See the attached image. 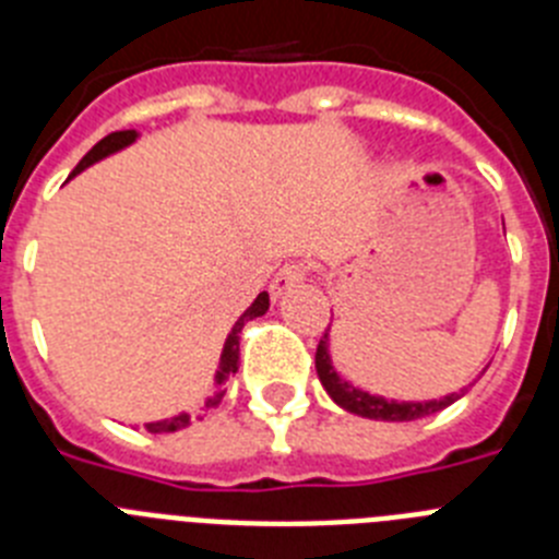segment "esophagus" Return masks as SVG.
Listing matches in <instances>:
<instances>
[{
    "label": "esophagus",
    "instance_id": "esophagus-1",
    "mask_svg": "<svg viewBox=\"0 0 559 559\" xmlns=\"http://www.w3.org/2000/svg\"><path fill=\"white\" fill-rule=\"evenodd\" d=\"M308 276V269H305L302 263H288L283 265V269L276 271V276L271 280V296L274 299H280V296L285 294V290H290L294 285H299Z\"/></svg>",
    "mask_w": 559,
    "mask_h": 559
}]
</instances>
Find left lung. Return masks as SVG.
I'll return each mask as SVG.
<instances>
[{
  "mask_svg": "<svg viewBox=\"0 0 559 559\" xmlns=\"http://www.w3.org/2000/svg\"><path fill=\"white\" fill-rule=\"evenodd\" d=\"M316 374L322 380L324 392L333 397L335 406H341L344 412L355 414V417L367 419H383V423H408V419H423L428 414H437L442 408H448L451 403H456L459 397H464L467 389L462 392L445 394V397L433 400H394L383 397V394H372L367 389L355 386L353 380H347L344 374L335 369L333 355H330V328L322 335L319 347H316Z\"/></svg>",
  "mask_w": 559,
  "mask_h": 559,
  "instance_id": "1",
  "label": "left lung"
}]
</instances>
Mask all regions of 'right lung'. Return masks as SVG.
<instances>
[{
  "instance_id": "add662e5",
  "label": "right lung",
  "mask_w": 559,
  "mask_h": 559,
  "mask_svg": "<svg viewBox=\"0 0 559 559\" xmlns=\"http://www.w3.org/2000/svg\"><path fill=\"white\" fill-rule=\"evenodd\" d=\"M140 140V133L136 131H114L108 133V136H103L100 142H97L92 151L83 156L81 162H78V167L72 170V176L69 179H75L78 173H83L86 167L97 165V162H103L106 156H111V153H120L126 151L128 145H133V142ZM265 310H269V294H257L254 302L249 305V308L240 313V319H237L235 324H231L229 335H226L224 341V349H221V360H218V369H215V386H212V394H206L204 406H201V412H210V408H218L221 400H224L226 389L224 383L231 378V374L237 372V367H240V330H243V324L249 322V319H257V316H263ZM195 419H201V414H190V412H181L176 414V417L170 419H159V423H147V431L151 433H170V431H181V428L192 426Z\"/></svg>"
}]
</instances>
